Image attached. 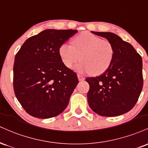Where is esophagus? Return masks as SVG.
Returning <instances> with one entry per match:
<instances>
[{"label": "esophagus", "mask_w": 148, "mask_h": 148, "mask_svg": "<svg viewBox=\"0 0 148 148\" xmlns=\"http://www.w3.org/2000/svg\"><path fill=\"white\" fill-rule=\"evenodd\" d=\"M78 79H79L80 81H84L85 77L82 75H80V74H78Z\"/></svg>", "instance_id": "obj_1"}]
</instances>
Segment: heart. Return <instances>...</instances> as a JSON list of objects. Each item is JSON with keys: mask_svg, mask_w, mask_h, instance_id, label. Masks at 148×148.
<instances>
[{"mask_svg": "<svg viewBox=\"0 0 148 148\" xmlns=\"http://www.w3.org/2000/svg\"><path fill=\"white\" fill-rule=\"evenodd\" d=\"M73 43L64 42L58 49L60 59L67 67L71 68L81 57L82 61L74 67L76 72L99 75L108 70L112 63L115 49L110 40L92 33L83 32L74 37Z\"/></svg>", "mask_w": 148, "mask_h": 148, "instance_id": "b5f03b06", "label": "heart"}]
</instances>
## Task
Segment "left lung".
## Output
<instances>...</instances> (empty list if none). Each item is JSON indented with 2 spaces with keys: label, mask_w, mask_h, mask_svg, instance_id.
I'll return each instance as SVG.
<instances>
[{
  "label": "left lung",
  "mask_w": 148,
  "mask_h": 148,
  "mask_svg": "<svg viewBox=\"0 0 148 148\" xmlns=\"http://www.w3.org/2000/svg\"><path fill=\"white\" fill-rule=\"evenodd\" d=\"M92 33L110 40L115 55L108 70L85 79L90 85L88 104L94 112L103 116L123 114L135 106L143 88L141 56L131 44L115 34Z\"/></svg>",
  "instance_id": "obj_1"
}]
</instances>
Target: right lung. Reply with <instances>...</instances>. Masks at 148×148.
<instances>
[{
	"mask_svg": "<svg viewBox=\"0 0 148 148\" xmlns=\"http://www.w3.org/2000/svg\"><path fill=\"white\" fill-rule=\"evenodd\" d=\"M77 32L45 29L26 40L16 54L14 93L29 115L49 119L68 106L79 80L62 62L58 49Z\"/></svg>",
	"mask_w": 148,
	"mask_h": 148,
	"instance_id": "right-lung-1",
	"label": "right lung"
}]
</instances>
